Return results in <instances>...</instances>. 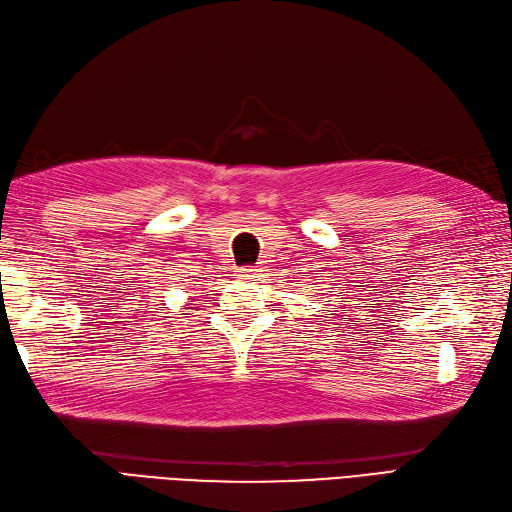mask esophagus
I'll return each instance as SVG.
<instances>
[{
    "label": "esophagus",
    "instance_id": "34e87169",
    "mask_svg": "<svg viewBox=\"0 0 512 512\" xmlns=\"http://www.w3.org/2000/svg\"><path fill=\"white\" fill-rule=\"evenodd\" d=\"M238 278L245 280V282L254 280V278H258V269H254V267H241V269H238Z\"/></svg>",
    "mask_w": 512,
    "mask_h": 512
}]
</instances>
